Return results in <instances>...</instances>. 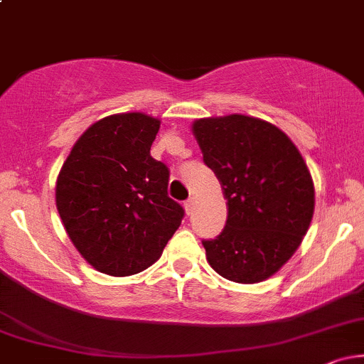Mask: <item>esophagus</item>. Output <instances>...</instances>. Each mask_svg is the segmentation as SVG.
I'll return each mask as SVG.
<instances>
[{"label": "esophagus", "instance_id": "esophagus-1", "mask_svg": "<svg viewBox=\"0 0 364 364\" xmlns=\"http://www.w3.org/2000/svg\"><path fill=\"white\" fill-rule=\"evenodd\" d=\"M185 208H186V214H191V212H193V208H195V198H193V196H190V198L186 200Z\"/></svg>", "mask_w": 364, "mask_h": 364}]
</instances>
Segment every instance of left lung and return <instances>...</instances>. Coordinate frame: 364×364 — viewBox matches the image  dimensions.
<instances>
[{"instance_id": "obj_1", "label": "left lung", "mask_w": 364, "mask_h": 364, "mask_svg": "<svg viewBox=\"0 0 364 364\" xmlns=\"http://www.w3.org/2000/svg\"><path fill=\"white\" fill-rule=\"evenodd\" d=\"M193 133L228 198L223 232L202 241L207 260L228 281H265L289 260L310 228V171L286 133L267 121L243 114L207 118L196 121Z\"/></svg>"}]
</instances>
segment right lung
<instances>
[{
	"instance_id": "obj_1",
	"label": "right lung",
	"mask_w": 364,
	"mask_h": 364,
	"mask_svg": "<svg viewBox=\"0 0 364 364\" xmlns=\"http://www.w3.org/2000/svg\"><path fill=\"white\" fill-rule=\"evenodd\" d=\"M159 124L141 112L97 121L58 178L56 207L70 240L94 269L114 277L152 265L185 217L168 195L169 168L150 156Z\"/></svg>"
}]
</instances>
